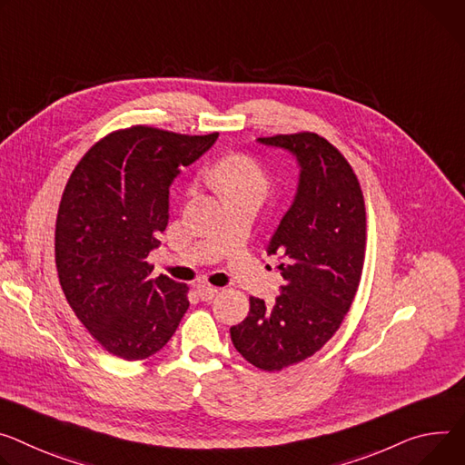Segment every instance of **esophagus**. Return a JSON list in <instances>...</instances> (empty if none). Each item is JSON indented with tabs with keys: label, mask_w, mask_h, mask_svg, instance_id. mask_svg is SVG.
Segmentation results:
<instances>
[{
	"label": "esophagus",
	"mask_w": 465,
	"mask_h": 465,
	"mask_svg": "<svg viewBox=\"0 0 465 465\" xmlns=\"http://www.w3.org/2000/svg\"><path fill=\"white\" fill-rule=\"evenodd\" d=\"M196 291H198L202 301H211L219 292V287H213V285H209V283H198Z\"/></svg>",
	"instance_id": "obj_1"
}]
</instances>
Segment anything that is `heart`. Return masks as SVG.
<instances>
[{"label": "heart", "mask_w": 465, "mask_h": 465, "mask_svg": "<svg viewBox=\"0 0 465 465\" xmlns=\"http://www.w3.org/2000/svg\"><path fill=\"white\" fill-rule=\"evenodd\" d=\"M209 180L224 200L250 198L262 203L271 191V176L263 163L250 153H230L211 166Z\"/></svg>", "instance_id": "1"}]
</instances>
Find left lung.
I'll return each instance as SVG.
<instances>
[{
    "label": "left lung",
    "instance_id": "8db88e82",
    "mask_svg": "<svg viewBox=\"0 0 465 465\" xmlns=\"http://www.w3.org/2000/svg\"><path fill=\"white\" fill-rule=\"evenodd\" d=\"M285 148L301 164L299 191L274 232L285 283L272 308L250 297L248 317L230 328L237 352L262 371H282L313 356L341 326L365 258V202L345 155L324 137L301 132L258 139Z\"/></svg>",
    "mask_w": 465,
    "mask_h": 465
}]
</instances>
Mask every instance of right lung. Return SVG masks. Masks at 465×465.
Listing matches in <instances>:
<instances>
[{"mask_svg": "<svg viewBox=\"0 0 465 465\" xmlns=\"http://www.w3.org/2000/svg\"><path fill=\"white\" fill-rule=\"evenodd\" d=\"M219 134L182 135L132 125L100 139L64 187L55 263L75 317L113 356L144 360L174 335L189 308L185 283L148 278L168 224V187Z\"/></svg>", "mask_w": 465, "mask_h": 465, "instance_id": "obj_1", "label": "right lung"}]
</instances>
